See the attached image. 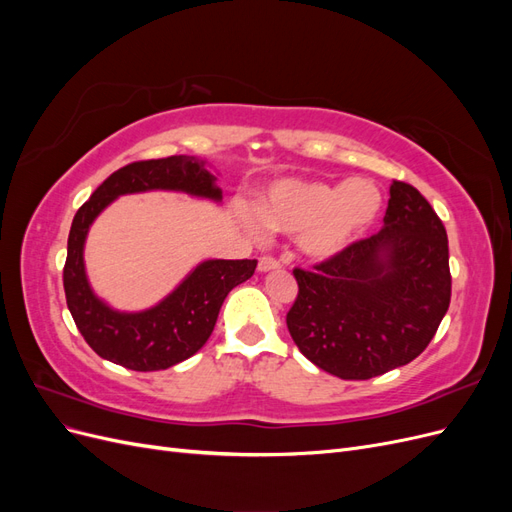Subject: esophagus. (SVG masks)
<instances>
[{
  "mask_svg": "<svg viewBox=\"0 0 512 512\" xmlns=\"http://www.w3.org/2000/svg\"><path fill=\"white\" fill-rule=\"evenodd\" d=\"M280 260L273 258V256H260L258 258V271L260 273H267V271H273V269H280Z\"/></svg>",
  "mask_w": 512,
  "mask_h": 512,
  "instance_id": "34e87169",
  "label": "esophagus"
}]
</instances>
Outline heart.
Here are the masks:
<instances>
[{
	"instance_id": "obj_1",
	"label": "heart",
	"mask_w": 512,
	"mask_h": 512,
	"mask_svg": "<svg viewBox=\"0 0 512 512\" xmlns=\"http://www.w3.org/2000/svg\"><path fill=\"white\" fill-rule=\"evenodd\" d=\"M382 192L369 179L346 183L282 179L260 200V218L271 228L299 235L301 250L318 260L344 252L374 226ZM258 228V222L250 218Z\"/></svg>"
}]
</instances>
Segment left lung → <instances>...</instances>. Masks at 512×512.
I'll return each instance as SVG.
<instances>
[{
    "mask_svg": "<svg viewBox=\"0 0 512 512\" xmlns=\"http://www.w3.org/2000/svg\"><path fill=\"white\" fill-rule=\"evenodd\" d=\"M292 273L299 294L286 324L294 344L342 380H369L414 361L451 303L446 228L404 181L391 183L380 232Z\"/></svg>",
    "mask_w": 512,
    "mask_h": 512,
    "instance_id": "8db88e82",
    "label": "left lung"
}]
</instances>
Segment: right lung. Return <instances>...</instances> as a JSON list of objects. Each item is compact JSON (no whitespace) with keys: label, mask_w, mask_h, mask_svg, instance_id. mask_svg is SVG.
Returning a JSON list of instances; mask_svg holds the SVG:
<instances>
[{"label":"right lung","mask_w":512,"mask_h":512,"mask_svg":"<svg viewBox=\"0 0 512 512\" xmlns=\"http://www.w3.org/2000/svg\"><path fill=\"white\" fill-rule=\"evenodd\" d=\"M175 190L222 200L203 160L170 156L123 166L76 211L68 235L64 290L70 314L85 342L102 359L134 371L168 369L190 359L209 339L228 292L250 280L256 260H205L156 307L126 314L102 303L89 288L83 245L98 213L121 194Z\"/></svg>","instance_id":"right-lung-1"}]
</instances>
